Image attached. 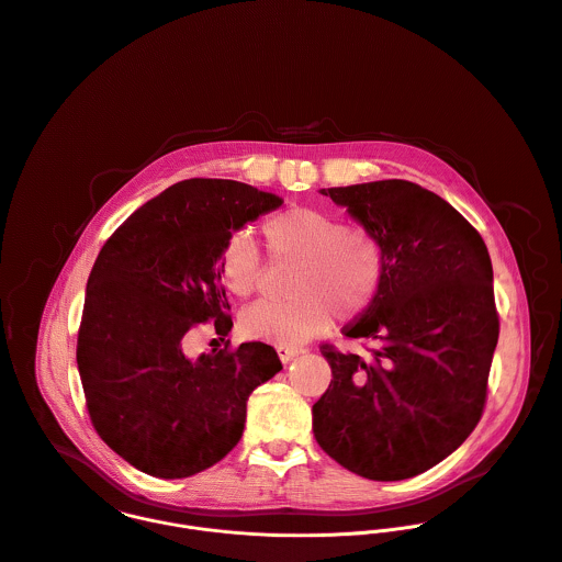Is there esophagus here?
Returning <instances> with one entry per match:
<instances>
[{"label":"esophagus","mask_w":562,"mask_h":562,"mask_svg":"<svg viewBox=\"0 0 562 562\" xmlns=\"http://www.w3.org/2000/svg\"><path fill=\"white\" fill-rule=\"evenodd\" d=\"M302 350H297V348H278V357H280V361L282 363H289V361H293L297 355H300Z\"/></svg>","instance_id":"1"}]
</instances>
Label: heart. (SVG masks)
Wrapping results in <instances>:
<instances>
[{
  "label": "heart",
  "mask_w": 562,
  "mask_h": 562,
  "mask_svg": "<svg viewBox=\"0 0 562 562\" xmlns=\"http://www.w3.org/2000/svg\"><path fill=\"white\" fill-rule=\"evenodd\" d=\"M276 258L297 260L286 302H258L238 317L243 337L282 348H295L339 319L361 315L376 297L385 254L381 240L366 229H350L341 218L311 207H289L260 227ZM221 280L240 300L256 293L262 271L254 240L238 232L223 245Z\"/></svg>",
  "instance_id": "b5f03b06"
}]
</instances>
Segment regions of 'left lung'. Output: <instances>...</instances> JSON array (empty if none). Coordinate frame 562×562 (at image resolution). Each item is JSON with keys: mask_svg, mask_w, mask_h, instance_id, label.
<instances>
[{"mask_svg": "<svg viewBox=\"0 0 562 562\" xmlns=\"http://www.w3.org/2000/svg\"><path fill=\"white\" fill-rule=\"evenodd\" d=\"M324 194L381 240L385 271L346 330L372 344L368 355L322 346L333 381L313 405V434L361 477L409 480L449 458L482 418L499 339L491 256L477 229L418 183Z\"/></svg>", "mask_w": 562, "mask_h": 562, "instance_id": "obj_1", "label": "left lung"}]
</instances>
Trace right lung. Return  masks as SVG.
<instances>
[{
	"label": "right lung",
	"instance_id": "right-lung-1",
	"mask_svg": "<svg viewBox=\"0 0 562 562\" xmlns=\"http://www.w3.org/2000/svg\"><path fill=\"white\" fill-rule=\"evenodd\" d=\"M282 199L232 179H186L135 210L87 280L76 363L98 436L137 471L181 480L240 440L249 394L282 370L262 344L188 359L186 333L232 330L218 260L225 240Z\"/></svg>",
	"mask_w": 562,
	"mask_h": 562
}]
</instances>
